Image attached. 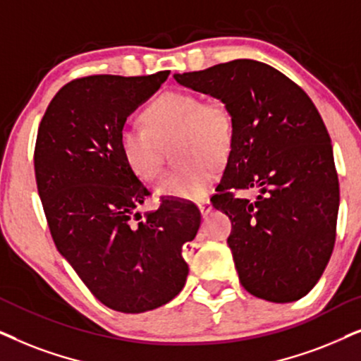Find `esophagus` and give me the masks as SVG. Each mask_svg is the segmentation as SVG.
Segmentation results:
<instances>
[{
    "instance_id": "34e87169",
    "label": "esophagus",
    "mask_w": 361,
    "mask_h": 361,
    "mask_svg": "<svg viewBox=\"0 0 361 361\" xmlns=\"http://www.w3.org/2000/svg\"><path fill=\"white\" fill-rule=\"evenodd\" d=\"M198 208L201 211V214L208 216L211 213V209H213V204H211L209 200H201L198 201Z\"/></svg>"
}]
</instances>
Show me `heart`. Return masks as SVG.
Wrapping results in <instances>:
<instances>
[{
    "instance_id": "b5f03b06",
    "label": "heart",
    "mask_w": 361,
    "mask_h": 361,
    "mask_svg": "<svg viewBox=\"0 0 361 361\" xmlns=\"http://www.w3.org/2000/svg\"><path fill=\"white\" fill-rule=\"evenodd\" d=\"M145 127H125L118 143L123 160L142 180L160 173L163 147L173 138V165L157 193L176 200H198L206 193L216 166L226 161L234 142V118L223 100L170 90L142 114Z\"/></svg>"
}]
</instances>
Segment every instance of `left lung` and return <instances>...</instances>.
<instances>
[{"label": "left lung", "mask_w": 361, "mask_h": 361, "mask_svg": "<svg viewBox=\"0 0 361 361\" xmlns=\"http://www.w3.org/2000/svg\"><path fill=\"white\" fill-rule=\"evenodd\" d=\"M175 79L233 114V148L211 203L233 224L228 244L243 287L276 304L302 299L337 236L338 176L319 110L294 80L252 59ZM249 188L259 190L252 204L232 193Z\"/></svg>", "instance_id": "8db88e82"}]
</instances>
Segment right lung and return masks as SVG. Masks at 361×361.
Masks as SVG:
<instances>
[{
    "mask_svg": "<svg viewBox=\"0 0 361 361\" xmlns=\"http://www.w3.org/2000/svg\"><path fill=\"white\" fill-rule=\"evenodd\" d=\"M168 75L71 80L37 130L36 183L57 251L95 299L123 314L153 310L180 294L188 276L181 249L201 223L193 203L173 200L139 221L135 209L150 191L120 152L125 120Z\"/></svg>",
    "mask_w": 361,
    "mask_h": 361,
    "instance_id": "right-lung-1",
    "label": "right lung"
}]
</instances>
